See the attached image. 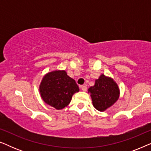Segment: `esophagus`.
I'll list each match as a JSON object with an SVG mask.
<instances>
[{
    "instance_id": "1",
    "label": "esophagus",
    "mask_w": 151,
    "mask_h": 151,
    "mask_svg": "<svg viewBox=\"0 0 151 151\" xmlns=\"http://www.w3.org/2000/svg\"><path fill=\"white\" fill-rule=\"evenodd\" d=\"M81 88H82V90L83 91H86V90H87V87H86V85L81 86Z\"/></svg>"
}]
</instances>
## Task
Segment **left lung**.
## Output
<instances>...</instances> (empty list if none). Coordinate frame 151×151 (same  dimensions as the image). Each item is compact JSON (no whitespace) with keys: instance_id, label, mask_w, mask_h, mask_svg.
Listing matches in <instances>:
<instances>
[{"instance_id":"obj_1","label":"left lung","mask_w":151,"mask_h":151,"mask_svg":"<svg viewBox=\"0 0 151 151\" xmlns=\"http://www.w3.org/2000/svg\"><path fill=\"white\" fill-rule=\"evenodd\" d=\"M93 105L99 111H104L118 100L119 91L112 78L102 74L96 80L95 85L88 89Z\"/></svg>"}]
</instances>
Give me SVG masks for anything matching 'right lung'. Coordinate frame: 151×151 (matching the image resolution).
Segmentation results:
<instances>
[{
  "label": "right lung",
  "instance_id": "1",
  "mask_svg": "<svg viewBox=\"0 0 151 151\" xmlns=\"http://www.w3.org/2000/svg\"><path fill=\"white\" fill-rule=\"evenodd\" d=\"M40 93L45 103L60 110L71 102L72 96L80 91L73 79L65 71L49 72L42 78Z\"/></svg>",
  "mask_w": 151,
  "mask_h": 151
}]
</instances>
